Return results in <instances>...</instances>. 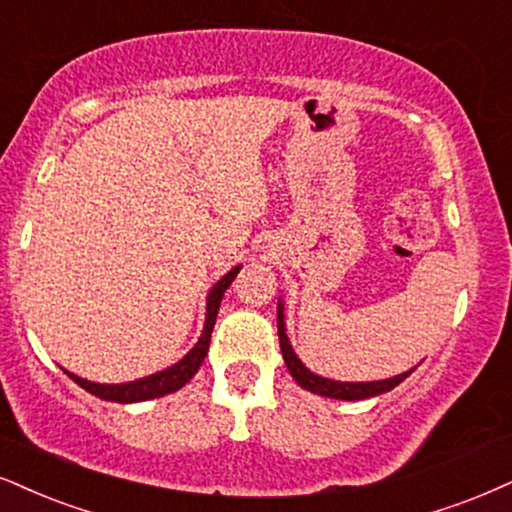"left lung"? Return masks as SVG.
I'll return each instance as SVG.
<instances>
[{"label": "left lung", "mask_w": 512, "mask_h": 512, "mask_svg": "<svg viewBox=\"0 0 512 512\" xmlns=\"http://www.w3.org/2000/svg\"><path fill=\"white\" fill-rule=\"evenodd\" d=\"M277 334H280V349L282 356H285L287 370L292 372V377L301 387L313 391V394L320 396H330V399H344V401H361V399H370V396L384 394V391H391L396 384H401L413 370L401 372V375L389 377V380H380V382H334V380H325V377L315 375L306 368L304 363L296 358V353L289 344L287 334H285V318H282V304L277 306Z\"/></svg>", "instance_id": "1"}]
</instances>
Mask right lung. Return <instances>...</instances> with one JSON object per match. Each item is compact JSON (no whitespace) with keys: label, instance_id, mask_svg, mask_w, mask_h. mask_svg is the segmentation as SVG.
Instances as JSON below:
<instances>
[{"label":"right lung","instance_id":"add662e5","mask_svg":"<svg viewBox=\"0 0 512 512\" xmlns=\"http://www.w3.org/2000/svg\"><path fill=\"white\" fill-rule=\"evenodd\" d=\"M239 273V268H232L223 280L216 282V287L211 289L206 301V323H204V332H201L197 346L182 358L180 363L170 365L168 370L156 372V375L144 377V380L137 382H128V384H97V382H87L82 377L73 375V372L66 370V375L71 377L75 384H80L82 389L90 391V394L99 396L104 401H116V403H137V401H149V399H159V396H166L170 391H178L180 387L192 380L194 372L199 370V365L204 363L206 353H208V344H211V332L213 325H216L218 318V308H220V299H223L225 289L232 285Z\"/></svg>","mask_w":512,"mask_h":512}]
</instances>
